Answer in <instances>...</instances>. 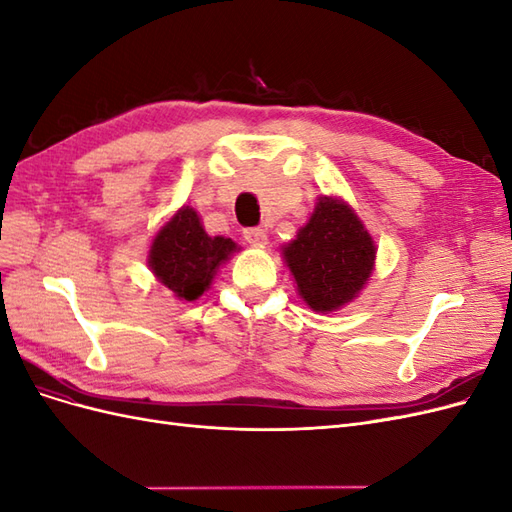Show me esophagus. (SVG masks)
I'll use <instances>...</instances> for the list:
<instances>
[{"label":"esophagus","instance_id":"34e87169","mask_svg":"<svg viewBox=\"0 0 512 512\" xmlns=\"http://www.w3.org/2000/svg\"><path fill=\"white\" fill-rule=\"evenodd\" d=\"M245 239H247V243H252L256 247H265L269 243V235L265 228H247Z\"/></svg>","mask_w":512,"mask_h":512}]
</instances>
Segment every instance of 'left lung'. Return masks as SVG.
Returning a JSON list of instances; mask_svg holds the SVG:
<instances>
[{
	"mask_svg": "<svg viewBox=\"0 0 512 512\" xmlns=\"http://www.w3.org/2000/svg\"><path fill=\"white\" fill-rule=\"evenodd\" d=\"M376 241L342 196L320 194L282 258L299 297L316 314H331L359 297L376 269Z\"/></svg>",
	"mask_w": 512,
	"mask_h": 512,
	"instance_id": "1",
	"label": "left lung"
}]
</instances>
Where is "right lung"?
Listing matches in <instances>:
<instances>
[{"label": "right lung", "instance_id": "add662e5", "mask_svg": "<svg viewBox=\"0 0 512 512\" xmlns=\"http://www.w3.org/2000/svg\"><path fill=\"white\" fill-rule=\"evenodd\" d=\"M239 250L228 237H211L198 211L183 205L153 235L147 265L177 301L188 303L211 288L220 267Z\"/></svg>", "mask_w": 512, "mask_h": 512}]
</instances>
